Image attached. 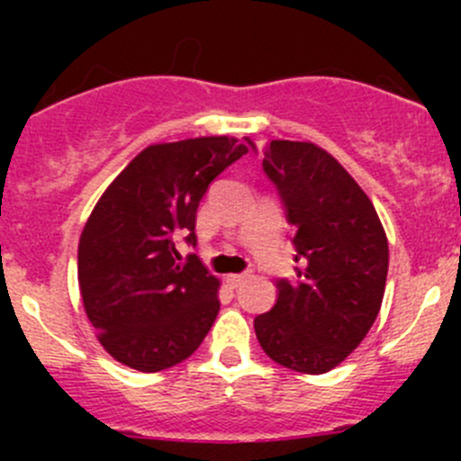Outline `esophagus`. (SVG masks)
I'll use <instances>...</instances> for the list:
<instances>
[{
	"instance_id": "obj_1",
	"label": "esophagus",
	"mask_w": 461,
	"mask_h": 461,
	"mask_svg": "<svg viewBox=\"0 0 461 461\" xmlns=\"http://www.w3.org/2000/svg\"><path fill=\"white\" fill-rule=\"evenodd\" d=\"M245 278H248V274H230V276H227V283H230L231 287H239Z\"/></svg>"
}]
</instances>
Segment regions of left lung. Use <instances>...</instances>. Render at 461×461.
<instances>
[{
  "mask_svg": "<svg viewBox=\"0 0 461 461\" xmlns=\"http://www.w3.org/2000/svg\"><path fill=\"white\" fill-rule=\"evenodd\" d=\"M263 171L296 227L299 281H276V303L254 319V330L272 361L323 375L373 328L388 276V239L364 189L317 144L272 140Z\"/></svg>",
  "mask_w": 461,
  "mask_h": 461,
  "instance_id": "obj_1",
  "label": "left lung"
}]
</instances>
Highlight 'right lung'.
Returning a JSON list of instances; mask_svg holds the SVG:
<instances>
[{
	"label": "right lung",
	"instance_id": "right-lung-1",
	"mask_svg": "<svg viewBox=\"0 0 461 461\" xmlns=\"http://www.w3.org/2000/svg\"><path fill=\"white\" fill-rule=\"evenodd\" d=\"M248 151L227 136L151 144L93 207L77 245V281L97 341L115 361L158 373L207 337L221 281L196 257L176 263V240L196 243L209 183Z\"/></svg>",
	"mask_w": 461,
	"mask_h": 461
}]
</instances>
